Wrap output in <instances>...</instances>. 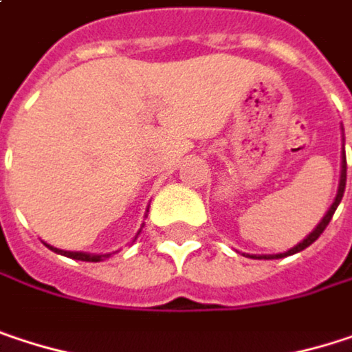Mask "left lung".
Here are the masks:
<instances>
[{
  "instance_id": "left-lung-1",
  "label": "left lung",
  "mask_w": 352,
  "mask_h": 352,
  "mask_svg": "<svg viewBox=\"0 0 352 352\" xmlns=\"http://www.w3.org/2000/svg\"><path fill=\"white\" fill-rule=\"evenodd\" d=\"M344 185H346V157H344V151H342V161H340V183H338V191H336V197H334V201H332V206H330V210L326 212V216L320 220V224H318L316 228L300 243V245H296L294 248H289L287 252H279V254H263V256H254V254H246V256H252V258H281V256H289V254H296V252H300V250H304V248H308V246L312 245V243H316L318 236L324 232V228L328 226V222L332 220V216H334V212H336V208H338V204H340V199H342V193H344Z\"/></svg>"
}]
</instances>
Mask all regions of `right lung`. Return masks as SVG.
Listing matches in <instances>:
<instances>
[{
  "instance_id": "add662e5",
  "label": "right lung",
  "mask_w": 352,
  "mask_h": 352,
  "mask_svg": "<svg viewBox=\"0 0 352 352\" xmlns=\"http://www.w3.org/2000/svg\"><path fill=\"white\" fill-rule=\"evenodd\" d=\"M50 250L58 252V254H65L69 258H75V261H89V263H98L102 258H107L109 254H89V252H77V250H60V248H54V246L46 245Z\"/></svg>"
}]
</instances>
